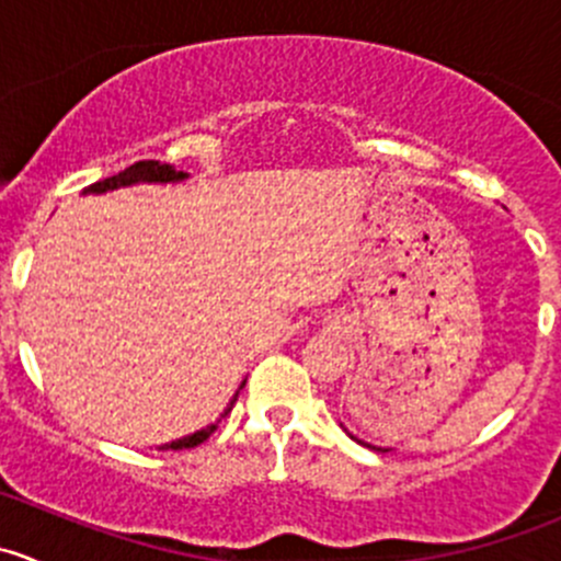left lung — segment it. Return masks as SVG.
I'll return each mask as SVG.
<instances>
[{
  "instance_id": "1",
  "label": "left lung",
  "mask_w": 561,
  "mask_h": 561,
  "mask_svg": "<svg viewBox=\"0 0 561 561\" xmlns=\"http://www.w3.org/2000/svg\"><path fill=\"white\" fill-rule=\"evenodd\" d=\"M344 432H347V428H344ZM350 434V432H347ZM350 437H353V434H350ZM355 439V443H360V445H366L364 443V439H358V437H353ZM369 448H375V445H369ZM375 450H386V448H375Z\"/></svg>"
}]
</instances>
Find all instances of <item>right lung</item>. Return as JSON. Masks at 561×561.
I'll return each instance as SVG.
<instances>
[{"label": "right lung", "mask_w": 561, "mask_h": 561, "mask_svg": "<svg viewBox=\"0 0 561 561\" xmlns=\"http://www.w3.org/2000/svg\"><path fill=\"white\" fill-rule=\"evenodd\" d=\"M190 179V173L184 171H175L173 165H168V162H157V160H144V162H135V165H129L127 171L111 175V179H103L98 181V184L87 186L83 190V195H105V192H113V190H124V186H135V184H179V181H186ZM247 386V380L241 382L239 390ZM239 390L233 393V399H230V404L225 407L222 415L217 417L214 423H208L206 428H201V432L195 434H186V437L181 439H173V443H165L160 445V450H184V448H195V445H201L203 439L211 437L214 432H217V423L222 421L225 415H228L230 410H233L236 399H239Z\"/></svg>", "instance_id": "1"}]
</instances>
